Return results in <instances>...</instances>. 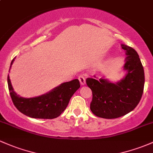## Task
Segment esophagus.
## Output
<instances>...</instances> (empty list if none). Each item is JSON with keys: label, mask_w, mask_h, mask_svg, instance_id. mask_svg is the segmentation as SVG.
Returning a JSON list of instances; mask_svg holds the SVG:
<instances>
[{"label": "esophagus", "mask_w": 153, "mask_h": 153, "mask_svg": "<svg viewBox=\"0 0 153 153\" xmlns=\"http://www.w3.org/2000/svg\"><path fill=\"white\" fill-rule=\"evenodd\" d=\"M78 79L79 80V82L81 84V85H84L85 84V79L83 75H79L78 76Z\"/></svg>", "instance_id": "1"}]
</instances>
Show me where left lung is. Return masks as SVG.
Wrapping results in <instances>:
<instances>
[{
  "instance_id": "left-lung-1",
  "label": "left lung",
  "mask_w": 153,
  "mask_h": 153,
  "mask_svg": "<svg viewBox=\"0 0 153 153\" xmlns=\"http://www.w3.org/2000/svg\"><path fill=\"white\" fill-rule=\"evenodd\" d=\"M126 57L124 69L127 75L120 82L111 83L101 78H87L91 89L92 112L101 118L114 119L134 110L142 98L144 85V73L139 55L132 47L122 44Z\"/></svg>"
}]
</instances>
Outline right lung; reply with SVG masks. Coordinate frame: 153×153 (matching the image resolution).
I'll return each mask as SVG.
<instances>
[{
  "mask_svg": "<svg viewBox=\"0 0 153 153\" xmlns=\"http://www.w3.org/2000/svg\"><path fill=\"white\" fill-rule=\"evenodd\" d=\"M14 58L11 63L14 62ZM9 93L15 107L30 117L38 119H53L60 116L68 106L74 93L79 88V81L76 79L63 83L47 94L36 98H24L14 91L8 75Z\"/></svg>",
  "mask_w": 153,
  "mask_h": 153,
  "instance_id": "add662e5",
  "label": "right lung"
}]
</instances>
